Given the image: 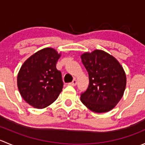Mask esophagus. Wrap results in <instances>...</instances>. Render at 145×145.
Listing matches in <instances>:
<instances>
[{
    "label": "esophagus",
    "mask_w": 145,
    "mask_h": 145,
    "mask_svg": "<svg viewBox=\"0 0 145 145\" xmlns=\"http://www.w3.org/2000/svg\"><path fill=\"white\" fill-rule=\"evenodd\" d=\"M76 83H77L76 80L74 79V80H73V81L71 82V83H69V85H71V86H76Z\"/></svg>",
    "instance_id": "esophagus-1"
}]
</instances>
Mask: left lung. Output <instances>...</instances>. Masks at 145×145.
Wrapping results in <instances>:
<instances>
[{
    "label": "left lung",
    "instance_id": "8db88e82",
    "mask_svg": "<svg viewBox=\"0 0 145 145\" xmlns=\"http://www.w3.org/2000/svg\"><path fill=\"white\" fill-rule=\"evenodd\" d=\"M89 76V86L81 100L96 113L112 110L123 97L126 86L125 71L113 56L100 50L81 55Z\"/></svg>",
    "mask_w": 145,
    "mask_h": 145
}]
</instances>
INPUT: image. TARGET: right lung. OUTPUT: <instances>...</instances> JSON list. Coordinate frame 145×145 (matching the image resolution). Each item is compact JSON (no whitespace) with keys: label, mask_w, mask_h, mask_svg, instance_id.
<instances>
[{"label":"right lung","mask_w":145,"mask_h":145,"mask_svg":"<svg viewBox=\"0 0 145 145\" xmlns=\"http://www.w3.org/2000/svg\"><path fill=\"white\" fill-rule=\"evenodd\" d=\"M59 57L55 50L47 48L33 54L22 66L17 76L19 91L33 107H46L62 92V73L56 68Z\"/></svg>","instance_id":"1"}]
</instances>
